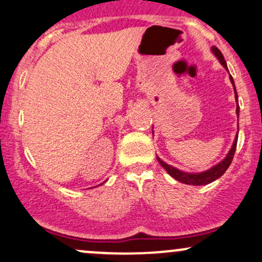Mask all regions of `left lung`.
I'll use <instances>...</instances> for the list:
<instances>
[{
	"label": "left lung",
	"instance_id": "obj_1",
	"mask_svg": "<svg viewBox=\"0 0 262 262\" xmlns=\"http://www.w3.org/2000/svg\"><path fill=\"white\" fill-rule=\"evenodd\" d=\"M211 50H212L213 55H215L216 57L219 58V61H220L222 66H224L225 69L227 70L226 61H225L224 56H222L220 50H219L217 47H215V46H213ZM230 81H231L233 89H235V96H236V101H237V92H236V87H235V83H233V78L231 77V75H230ZM236 112H237V116H238V112H240L238 103H237V107H236ZM236 145H237V135H236L235 141H233V143H232L231 150L229 151L227 156L225 157L224 160H222L220 164L215 165L213 167H211L210 170L204 171V172H200V173H188V172H184V171H180V170H177L176 167H172L171 165H167L165 161L160 160L159 157H157V161H159L160 165H161L162 167H164L165 170L167 171L168 175L172 176L173 179L177 180V181L182 182V184L193 185V186H200V185H207V184H211L212 181H215V180H217L219 177H221L225 173V171L229 168V166H230V164H231V161L233 159V155H235Z\"/></svg>",
	"mask_w": 262,
	"mask_h": 262
}]
</instances>
